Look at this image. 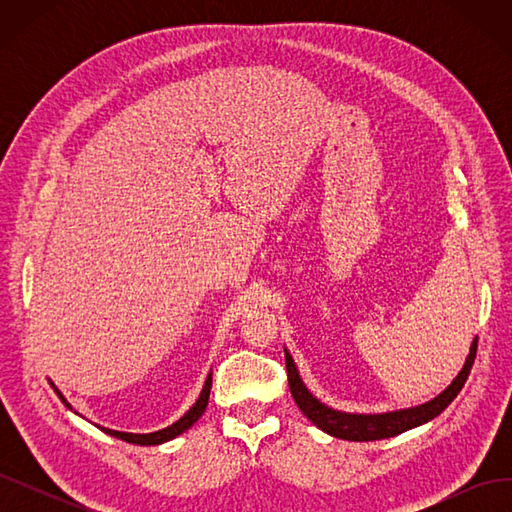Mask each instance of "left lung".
<instances>
[{"label": "left lung", "mask_w": 512, "mask_h": 512, "mask_svg": "<svg viewBox=\"0 0 512 512\" xmlns=\"http://www.w3.org/2000/svg\"><path fill=\"white\" fill-rule=\"evenodd\" d=\"M476 346L478 339H474L470 346V354L466 359V365L457 374V378L446 386V389L433 397L431 401L423 406L416 408H406V410H395V412H384V414H350V412H339L329 406H324L322 401H318L312 393L307 391V386L299 378L297 365H294L292 356L286 352V371H288V386L290 393L294 397V404L299 406V410L312 421L316 427L322 431H327L329 436L342 438V440H352V442H371V440H384V438H393L399 436L412 427L423 425L431 418H436L448 404L459 395V391L466 384L470 369L476 359Z\"/></svg>", "instance_id": "obj_1"}]
</instances>
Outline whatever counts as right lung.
I'll return each mask as SVG.
<instances>
[{
  "mask_svg": "<svg viewBox=\"0 0 512 512\" xmlns=\"http://www.w3.org/2000/svg\"><path fill=\"white\" fill-rule=\"evenodd\" d=\"M51 384H53V382H51ZM53 389H55V386H53ZM55 393H57L59 399L64 401V404L70 408L66 397L61 395L57 389H55ZM209 393H211V374L207 376L203 391H200V397L196 399V404H194L188 412H185L177 423L168 425V427H164V429H160V431H153V433H126V431H115V429H106V427H100V429H102L104 433H108V436L119 438V440H123V442L141 444V446H156V444H162V442H168V440H173V438L181 436L183 431H188V429L198 421V418L203 416V412H205V408H207V404H209Z\"/></svg>",
  "mask_w": 512,
  "mask_h": 512,
  "instance_id": "obj_1",
  "label": "right lung"
}]
</instances>
